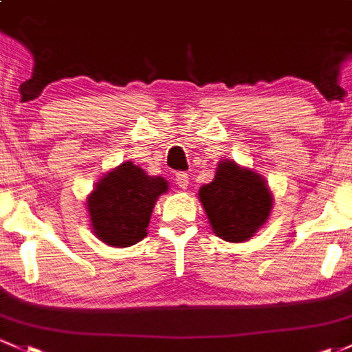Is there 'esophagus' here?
Returning a JSON list of instances; mask_svg holds the SVG:
<instances>
[{
  "mask_svg": "<svg viewBox=\"0 0 352 352\" xmlns=\"http://www.w3.org/2000/svg\"><path fill=\"white\" fill-rule=\"evenodd\" d=\"M176 184L181 188V190H186V188L190 186V175H188V173H177Z\"/></svg>",
  "mask_w": 352,
  "mask_h": 352,
  "instance_id": "obj_1",
  "label": "esophagus"
}]
</instances>
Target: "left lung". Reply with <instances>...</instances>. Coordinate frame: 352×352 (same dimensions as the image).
<instances>
[{"instance_id": "8db88e82", "label": "left lung", "mask_w": 352, "mask_h": 352, "mask_svg": "<svg viewBox=\"0 0 352 352\" xmlns=\"http://www.w3.org/2000/svg\"><path fill=\"white\" fill-rule=\"evenodd\" d=\"M198 198L214 235L232 243L250 240L274 208L265 177L232 160L218 162L214 179L199 188Z\"/></svg>"}]
</instances>
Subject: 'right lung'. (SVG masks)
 I'll use <instances>...</instances> for the list:
<instances>
[{"label": "right lung", "instance_id": "add662e5", "mask_svg": "<svg viewBox=\"0 0 352 352\" xmlns=\"http://www.w3.org/2000/svg\"><path fill=\"white\" fill-rule=\"evenodd\" d=\"M168 190L164 177L149 176L131 161L111 169L87 196L94 235L109 247L135 245L147 236L153 208Z\"/></svg>", "mask_w": 352, "mask_h": 352}]
</instances>
